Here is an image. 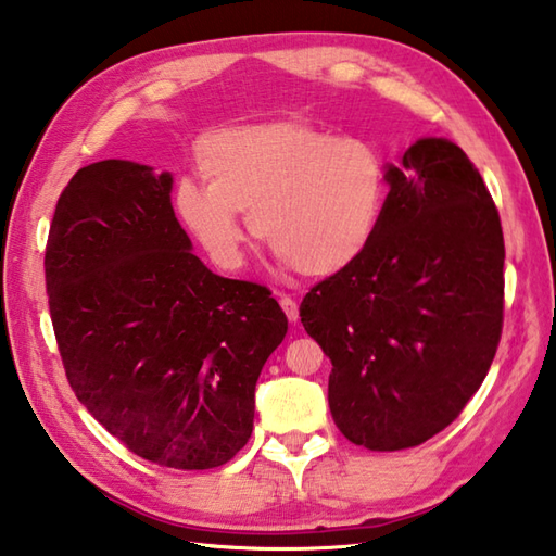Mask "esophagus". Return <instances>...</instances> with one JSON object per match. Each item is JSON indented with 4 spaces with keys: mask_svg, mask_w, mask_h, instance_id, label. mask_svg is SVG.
<instances>
[{
    "mask_svg": "<svg viewBox=\"0 0 556 556\" xmlns=\"http://www.w3.org/2000/svg\"><path fill=\"white\" fill-rule=\"evenodd\" d=\"M279 303H281V308H285L289 323H296L299 320V303L293 301L291 296H285V293L279 296Z\"/></svg>",
    "mask_w": 556,
    "mask_h": 556,
    "instance_id": "1",
    "label": "esophagus"
}]
</instances>
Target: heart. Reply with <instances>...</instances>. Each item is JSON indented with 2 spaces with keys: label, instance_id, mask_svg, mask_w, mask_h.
I'll return each instance as SVG.
<instances>
[{
  "label": "heart",
  "instance_id": "obj_1",
  "mask_svg": "<svg viewBox=\"0 0 556 556\" xmlns=\"http://www.w3.org/2000/svg\"><path fill=\"white\" fill-rule=\"evenodd\" d=\"M204 182L180 180L182 226L222 269L245 263L241 210L260 241L303 277H337L374 245L388 166L364 137L285 117L214 129L194 149Z\"/></svg>",
  "mask_w": 556,
  "mask_h": 556
}]
</instances>
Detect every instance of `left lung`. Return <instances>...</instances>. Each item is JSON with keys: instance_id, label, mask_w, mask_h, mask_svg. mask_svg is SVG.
<instances>
[{"instance_id": "1", "label": "left lung", "mask_w": 556, "mask_h": 556, "mask_svg": "<svg viewBox=\"0 0 556 556\" xmlns=\"http://www.w3.org/2000/svg\"><path fill=\"white\" fill-rule=\"evenodd\" d=\"M388 182L374 245L299 308L332 362L337 429L368 451L415 448L458 419L504 328L502 219L465 151L419 139Z\"/></svg>"}]
</instances>
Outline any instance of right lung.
<instances>
[{
	"mask_svg": "<svg viewBox=\"0 0 556 556\" xmlns=\"http://www.w3.org/2000/svg\"><path fill=\"white\" fill-rule=\"evenodd\" d=\"M170 188L132 161L76 170L48 233V303L93 419L149 463L210 470L253 433L255 383L289 320L267 287L202 265Z\"/></svg>",
	"mask_w": 556,
	"mask_h": 556,
	"instance_id": "right-lung-1",
	"label": "right lung"
}]
</instances>
